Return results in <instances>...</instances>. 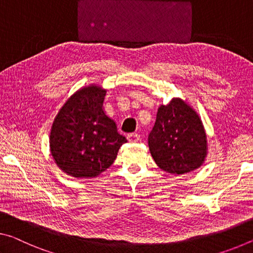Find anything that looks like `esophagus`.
<instances>
[{
	"instance_id": "obj_1",
	"label": "esophagus",
	"mask_w": 253,
	"mask_h": 253,
	"mask_svg": "<svg viewBox=\"0 0 253 253\" xmlns=\"http://www.w3.org/2000/svg\"><path fill=\"white\" fill-rule=\"evenodd\" d=\"M127 140H129L130 142H138L140 140V135L138 133H131L127 135Z\"/></svg>"
}]
</instances>
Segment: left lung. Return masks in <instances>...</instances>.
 Returning <instances> with one entry per match:
<instances>
[{"mask_svg": "<svg viewBox=\"0 0 253 253\" xmlns=\"http://www.w3.org/2000/svg\"><path fill=\"white\" fill-rule=\"evenodd\" d=\"M148 144L157 166L172 175L196 170L208 156V136L200 115L179 97L159 106Z\"/></svg>", "mask_w": 253, "mask_h": 253, "instance_id": "1", "label": "left lung"}]
</instances>
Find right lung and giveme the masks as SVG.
Instances as JSON below:
<instances>
[{"label": "right lung", "instance_id": "add662e5", "mask_svg": "<svg viewBox=\"0 0 253 253\" xmlns=\"http://www.w3.org/2000/svg\"><path fill=\"white\" fill-rule=\"evenodd\" d=\"M106 90L90 84L76 90L53 119L49 147L56 165L75 178H95L114 163L126 136L103 110Z\"/></svg>", "mask_w": 253, "mask_h": 253}]
</instances>
